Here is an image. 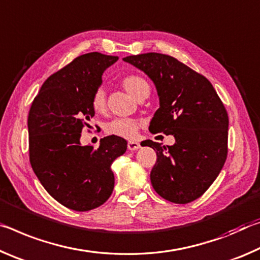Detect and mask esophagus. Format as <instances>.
I'll return each instance as SVG.
<instances>
[{"label": "esophagus", "mask_w": 260, "mask_h": 260, "mask_svg": "<svg viewBox=\"0 0 260 260\" xmlns=\"http://www.w3.org/2000/svg\"><path fill=\"white\" fill-rule=\"evenodd\" d=\"M140 147V144L138 142H129L127 143V150L130 151H137Z\"/></svg>", "instance_id": "esophagus-1"}]
</instances>
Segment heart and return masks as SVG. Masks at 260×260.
<instances>
[{"label":"heart","mask_w":260,"mask_h":260,"mask_svg":"<svg viewBox=\"0 0 260 260\" xmlns=\"http://www.w3.org/2000/svg\"><path fill=\"white\" fill-rule=\"evenodd\" d=\"M123 87L135 99H140L144 94L150 93V85L145 79L139 76H127L122 80ZM92 107L95 112L102 113L106 109V94L102 88H98L92 96ZM139 129V123L131 118H115L105 125L106 134L109 136H117V137L133 139L137 136Z\"/></svg>","instance_id":"b5f03b06"}]
</instances>
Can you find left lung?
I'll list each match as a JSON object with an SVG mask.
<instances>
[{"label":"left lung","mask_w":260,"mask_h":260,"mask_svg":"<svg viewBox=\"0 0 260 260\" xmlns=\"http://www.w3.org/2000/svg\"><path fill=\"white\" fill-rule=\"evenodd\" d=\"M154 83L160 107L150 123L152 134L173 135L164 146L146 140L156 151L151 183L156 193L175 204H188L210 188L228 153V114L210 80L175 57L159 53L123 58Z\"/></svg>","instance_id":"1"}]
</instances>
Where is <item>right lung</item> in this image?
Here are the masks:
<instances>
[{
	"label": "right lung",
	"mask_w": 260,
	"mask_h": 260,
	"mask_svg": "<svg viewBox=\"0 0 260 260\" xmlns=\"http://www.w3.org/2000/svg\"><path fill=\"white\" fill-rule=\"evenodd\" d=\"M117 56L98 52L76 57L42 84L28 113V152L33 172L52 197L70 210L99 207L114 189L113 161L126 140L108 136L100 145L83 146L84 126L94 116L92 96L101 76Z\"/></svg>",
	"instance_id": "right-lung-1"
}]
</instances>
